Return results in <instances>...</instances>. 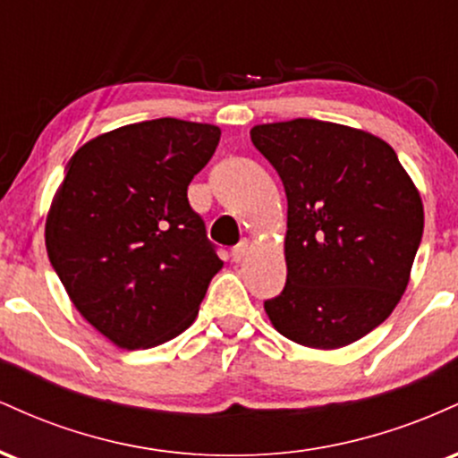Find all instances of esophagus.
I'll return each mask as SVG.
<instances>
[{
  "mask_svg": "<svg viewBox=\"0 0 458 458\" xmlns=\"http://www.w3.org/2000/svg\"><path fill=\"white\" fill-rule=\"evenodd\" d=\"M250 251V239H241L239 245L233 250V262H241Z\"/></svg>",
  "mask_w": 458,
  "mask_h": 458,
  "instance_id": "34e87169",
  "label": "esophagus"
}]
</instances>
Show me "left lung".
I'll return each mask as SVG.
<instances>
[{
    "label": "left lung",
    "mask_w": 458,
    "mask_h": 458,
    "mask_svg": "<svg viewBox=\"0 0 458 458\" xmlns=\"http://www.w3.org/2000/svg\"><path fill=\"white\" fill-rule=\"evenodd\" d=\"M251 141L288 199L286 286L265 301L271 325L310 349H340L392 314L422 241L418 187L387 141L295 118L256 124Z\"/></svg>",
    "instance_id": "1"
}]
</instances>
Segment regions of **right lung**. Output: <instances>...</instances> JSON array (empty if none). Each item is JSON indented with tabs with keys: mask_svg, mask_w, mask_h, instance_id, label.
Masks as SVG:
<instances>
[{
	"mask_svg": "<svg viewBox=\"0 0 458 458\" xmlns=\"http://www.w3.org/2000/svg\"><path fill=\"white\" fill-rule=\"evenodd\" d=\"M219 135L215 124L146 120L68 161L47 213V254L79 314L120 349L182 334L224 267L187 199Z\"/></svg>",
	"mask_w": 458,
	"mask_h": 458,
	"instance_id": "add662e5",
	"label": "right lung"
}]
</instances>
